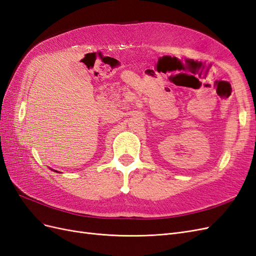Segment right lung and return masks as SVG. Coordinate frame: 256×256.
<instances>
[{
  "mask_svg": "<svg viewBox=\"0 0 256 256\" xmlns=\"http://www.w3.org/2000/svg\"><path fill=\"white\" fill-rule=\"evenodd\" d=\"M56 172H58V171H56Z\"/></svg>",
  "mask_w": 256,
  "mask_h": 256,
  "instance_id": "1",
  "label": "right lung"
}]
</instances>
